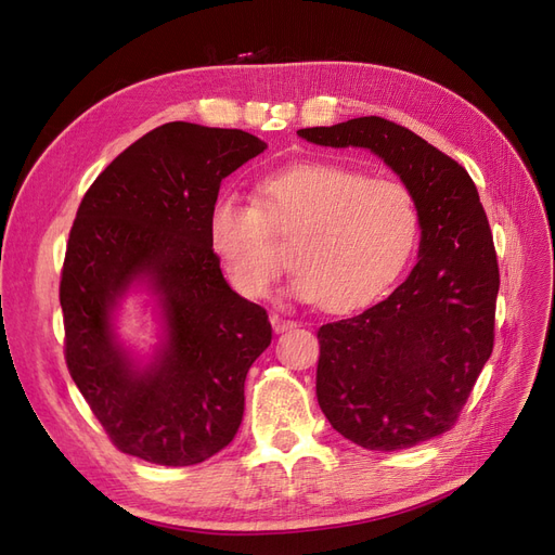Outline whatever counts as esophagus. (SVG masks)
<instances>
[{"label":"esophagus","instance_id":"1","mask_svg":"<svg viewBox=\"0 0 555 555\" xmlns=\"http://www.w3.org/2000/svg\"><path fill=\"white\" fill-rule=\"evenodd\" d=\"M297 323L295 321H288V319H281V315H272V327H274V332L276 335H281V332H288V330H293Z\"/></svg>","mask_w":555,"mask_h":555}]
</instances>
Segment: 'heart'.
Listing matches in <instances>:
<instances>
[{"label": "heart", "instance_id": "heart-1", "mask_svg": "<svg viewBox=\"0 0 555 555\" xmlns=\"http://www.w3.org/2000/svg\"><path fill=\"white\" fill-rule=\"evenodd\" d=\"M209 244L232 288L262 299L286 272L293 295L327 313H351L382 299L402 276L421 234L411 190L335 160L267 173L253 204L223 195L209 211Z\"/></svg>", "mask_w": 555, "mask_h": 555}]
</instances>
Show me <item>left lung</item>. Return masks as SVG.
<instances>
[{
  "mask_svg": "<svg viewBox=\"0 0 555 555\" xmlns=\"http://www.w3.org/2000/svg\"><path fill=\"white\" fill-rule=\"evenodd\" d=\"M297 134L319 146L370 149L404 181L421 214L418 262L402 286L353 319L319 327L323 414L370 451L444 435L495 341L500 269L477 185L453 157L378 116Z\"/></svg>",
  "mask_w": 555,
  "mask_h": 555,
  "instance_id": "left-lung-1",
  "label": "left lung"
}]
</instances>
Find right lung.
I'll return each instance as SVG.
<instances>
[{"label":"right lung","instance_id":"obj_1","mask_svg":"<svg viewBox=\"0 0 555 555\" xmlns=\"http://www.w3.org/2000/svg\"><path fill=\"white\" fill-rule=\"evenodd\" d=\"M264 149L244 130L165 122L125 149L81 199L60 276L65 360L122 453L188 467L240 430L246 374L272 325L228 286L207 225L220 181ZM137 278L162 297L168 325L164 351L141 373L109 323Z\"/></svg>","mask_w":555,"mask_h":555}]
</instances>
